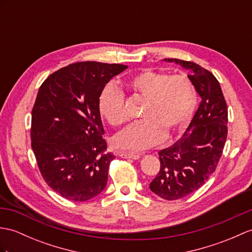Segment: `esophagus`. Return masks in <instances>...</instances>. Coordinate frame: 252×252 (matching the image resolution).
<instances>
[{"mask_svg": "<svg viewBox=\"0 0 252 252\" xmlns=\"http://www.w3.org/2000/svg\"><path fill=\"white\" fill-rule=\"evenodd\" d=\"M118 156L124 158V159H133V160H138L139 159V155L135 154H127V153H118Z\"/></svg>", "mask_w": 252, "mask_h": 252, "instance_id": "obj_1", "label": "esophagus"}]
</instances>
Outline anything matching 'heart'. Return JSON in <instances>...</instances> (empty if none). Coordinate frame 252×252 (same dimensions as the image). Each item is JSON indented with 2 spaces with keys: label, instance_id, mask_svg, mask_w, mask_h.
<instances>
[{
  "label": "heart",
  "instance_id": "b5f03b06",
  "mask_svg": "<svg viewBox=\"0 0 252 252\" xmlns=\"http://www.w3.org/2000/svg\"><path fill=\"white\" fill-rule=\"evenodd\" d=\"M134 94L145 99L139 120L114 137L117 148L143 151L160 144L164 135L183 130L189 124L196 104V92L185 74L145 69L126 80ZM98 110L109 125L119 126L126 121L125 95L118 87L109 84L98 97Z\"/></svg>",
  "mask_w": 252,
  "mask_h": 252
}]
</instances>
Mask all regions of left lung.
<instances>
[{
  "instance_id": "1",
  "label": "left lung",
  "mask_w": 252,
  "mask_h": 252,
  "mask_svg": "<svg viewBox=\"0 0 252 252\" xmlns=\"http://www.w3.org/2000/svg\"><path fill=\"white\" fill-rule=\"evenodd\" d=\"M163 61L189 71L188 77L201 97L184 135L159 151L160 171L149 185L158 196L174 201L197 190L215 172L227 135V107L219 81L207 69L190 61Z\"/></svg>"
}]
</instances>
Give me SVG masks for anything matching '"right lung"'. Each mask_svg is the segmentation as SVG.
Masks as SVG:
<instances>
[{
    "label": "right lung",
    "mask_w": 252,
    "mask_h": 252,
    "mask_svg": "<svg viewBox=\"0 0 252 252\" xmlns=\"http://www.w3.org/2000/svg\"><path fill=\"white\" fill-rule=\"evenodd\" d=\"M126 65L78 62L51 74L32 109V149L43 178L63 197L85 202L107 184L109 163L98 97Z\"/></svg>",
    "instance_id": "1"
}]
</instances>
